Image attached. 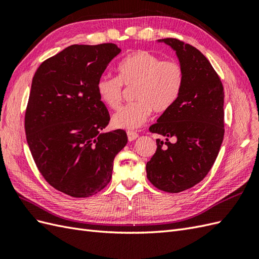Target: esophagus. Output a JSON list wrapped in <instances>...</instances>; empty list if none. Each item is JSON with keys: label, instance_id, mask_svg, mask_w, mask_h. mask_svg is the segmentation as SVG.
<instances>
[{"label": "esophagus", "instance_id": "34e87169", "mask_svg": "<svg viewBox=\"0 0 259 259\" xmlns=\"http://www.w3.org/2000/svg\"><path fill=\"white\" fill-rule=\"evenodd\" d=\"M127 136H128V140L129 141H134L136 139L139 137V135L135 131H128L127 132Z\"/></svg>", "mask_w": 259, "mask_h": 259}]
</instances>
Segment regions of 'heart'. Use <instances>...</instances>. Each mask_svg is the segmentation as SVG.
Wrapping results in <instances>:
<instances>
[{"label":"heart","instance_id":"b5f03b06","mask_svg":"<svg viewBox=\"0 0 259 259\" xmlns=\"http://www.w3.org/2000/svg\"><path fill=\"white\" fill-rule=\"evenodd\" d=\"M118 77L102 76L97 81L99 99L108 108L121 104L123 86L134 88L132 102L119 109L111 118L115 128L132 130L142 125L153 110L167 111L180 98L185 84L183 65L174 60L145 50H136L124 57L117 66Z\"/></svg>","mask_w":259,"mask_h":259}]
</instances>
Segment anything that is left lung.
<instances>
[{
	"label": "left lung",
	"instance_id": "8db88e82",
	"mask_svg": "<svg viewBox=\"0 0 259 259\" xmlns=\"http://www.w3.org/2000/svg\"><path fill=\"white\" fill-rule=\"evenodd\" d=\"M176 51L185 70L182 94L150 131L157 149L147 163L151 184L166 193H181L207 176L224 137V91L211 63L197 48L176 38L160 39ZM169 137H175L174 143Z\"/></svg>",
	"mask_w": 259,
	"mask_h": 259
}]
</instances>
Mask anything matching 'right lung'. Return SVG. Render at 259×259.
Masks as SVG:
<instances>
[{
    "label": "right lung",
    "instance_id": "right-lung-1",
    "mask_svg": "<svg viewBox=\"0 0 259 259\" xmlns=\"http://www.w3.org/2000/svg\"><path fill=\"white\" fill-rule=\"evenodd\" d=\"M121 50L115 44L72 45L44 61L25 112L32 158L49 185L74 198L97 194L111 180L125 131L103 132L110 117L96 84Z\"/></svg>",
    "mask_w": 259,
    "mask_h": 259
}]
</instances>
